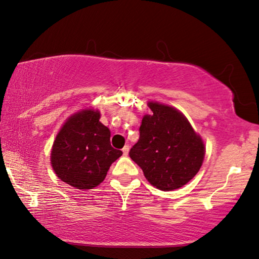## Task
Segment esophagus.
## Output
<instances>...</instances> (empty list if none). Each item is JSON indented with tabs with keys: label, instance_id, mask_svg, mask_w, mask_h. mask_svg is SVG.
Wrapping results in <instances>:
<instances>
[{
	"label": "esophagus",
	"instance_id": "esophagus-1",
	"mask_svg": "<svg viewBox=\"0 0 259 259\" xmlns=\"http://www.w3.org/2000/svg\"><path fill=\"white\" fill-rule=\"evenodd\" d=\"M129 145H125L124 148L122 149V151H123V154H124V156H128V153H129Z\"/></svg>",
	"mask_w": 259,
	"mask_h": 259
}]
</instances>
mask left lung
Segmentation results:
<instances>
[{"instance_id":"obj_1","label":"left lung","mask_w":259,"mask_h":259,"mask_svg":"<svg viewBox=\"0 0 259 259\" xmlns=\"http://www.w3.org/2000/svg\"><path fill=\"white\" fill-rule=\"evenodd\" d=\"M148 105L151 115L143 117L140 140L129 156L152 186L161 191L177 190L199 172L204 144L176 108L152 101Z\"/></svg>"}]
</instances>
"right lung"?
<instances>
[{
  "label": "right lung",
  "instance_id": "right-lung-1",
  "mask_svg": "<svg viewBox=\"0 0 259 259\" xmlns=\"http://www.w3.org/2000/svg\"><path fill=\"white\" fill-rule=\"evenodd\" d=\"M122 156L110 145V130L100 122V111L83 109L65 122L53 142L51 165L58 178L78 190H91L105 180Z\"/></svg>",
  "mask_w": 259,
  "mask_h": 259
}]
</instances>
